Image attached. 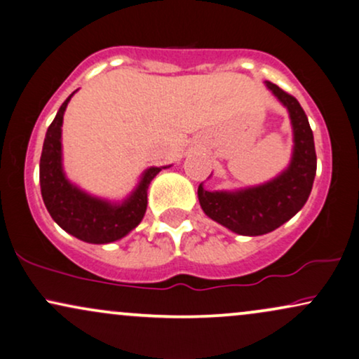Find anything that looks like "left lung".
Listing matches in <instances>:
<instances>
[{"mask_svg":"<svg viewBox=\"0 0 359 359\" xmlns=\"http://www.w3.org/2000/svg\"><path fill=\"white\" fill-rule=\"evenodd\" d=\"M267 88L291 116L294 149L291 163L269 182L234 192H210L198 185V202L205 215L241 236H262L287 222L303 209L316 175L314 137L303 107L292 95L266 81Z\"/></svg>","mask_w":359,"mask_h":359,"instance_id":"1","label":"left lung"}]
</instances>
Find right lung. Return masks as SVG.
<instances>
[{
    "instance_id": "right-lung-1",
    "label": "right lung",
    "mask_w": 359,
    "mask_h": 359,
    "mask_svg": "<svg viewBox=\"0 0 359 359\" xmlns=\"http://www.w3.org/2000/svg\"><path fill=\"white\" fill-rule=\"evenodd\" d=\"M73 93L60 107L43 142L40 158L41 197L51 219L68 234L83 243L109 244L122 239L140 224L147 210L149 185L154 177L167 167L147 168L135 191L120 204L90 196L73 185L65 175L62 163L63 114Z\"/></svg>"
}]
</instances>
